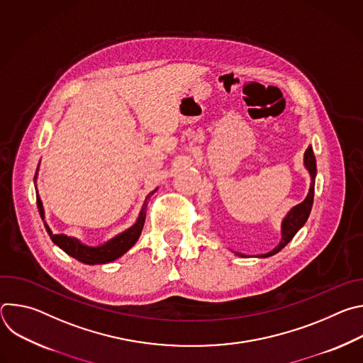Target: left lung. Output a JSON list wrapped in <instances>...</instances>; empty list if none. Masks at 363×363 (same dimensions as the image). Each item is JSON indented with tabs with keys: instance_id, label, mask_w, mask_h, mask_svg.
<instances>
[{
	"instance_id": "1",
	"label": "left lung",
	"mask_w": 363,
	"mask_h": 363,
	"mask_svg": "<svg viewBox=\"0 0 363 363\" xmlns=\"http://www.w3.org/2000/svg\"><path fill=\"white\" fill-rule=\"evenodd\" d=\"M304 167L307 168L310 177H312V184H310V189H308V194L306 196V199L296 205L294 208H291V211L286 216V218L283 220L281 223V241L280 244L272 250L270 252L267 254H262L258 257H270V255H274L277 254L280 250H283L290 241L291 238L296 235V233L306 224L308 216H310V211H312V206H313V196H315V179H316V158H315V153H313V149L312 146H308L304 152ZM237 255H241V257H245L244 254H238Z\"/></svg>"
}]
</instances>
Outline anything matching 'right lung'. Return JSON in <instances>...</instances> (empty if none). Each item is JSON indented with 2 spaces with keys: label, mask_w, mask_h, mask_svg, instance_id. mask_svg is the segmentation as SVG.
Here are the masks:
<instances>
[{
  "label": "right lung",
  "mask_w": 363,
  "mask_h": 363,
  "mask_svg": "<svg viewBox=\"0 0 363 363\" xmlns=\"http://www.w3.org/2000/svg\"><path fill=\"white\" fill-rule=\"evenodd\" d=\"M37 175V172H35ZM35 179V178H34ZM158 189V188H157ZM157 189H153L145 199L143 206L140 210V214L136 220V223L126 231H123L122 234L116 235L115 238H112L111 241L105 242L103 245L99 247H87L84 244H82L79 240L73 238V237H67L65 234H53L51 230L45 225V230L50 235V238L53 240L55 244H57L65 252H67L69 255H72L76 260L84 263V264H106L111 263L116 258H119L121 255H123L129 248H132L135 245V242L138 241L143 224H145V218H146V205H147V199L150 198V195L153 192H157ZM37 206L38 211L41 216V220H44V210H43V203L40 201V196L37 195Z\"/></svg>",
  "instance_id": "1"
}]
</instances>
